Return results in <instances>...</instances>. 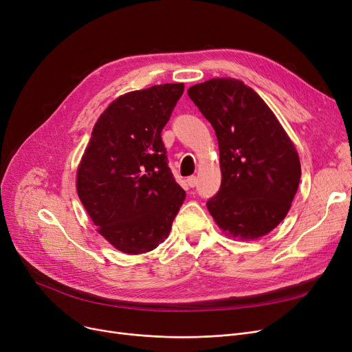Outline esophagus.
<instances>
[{
	"label": "esophagus",
	"instance_id": "34e87169",
	"mask_svg": "<svg viewBox=\"0 0 352 352\" xmlns=\"http://www.w3.org/2000/svg\"><path fill=\"white\" fill-rule=\"evenodd\" d=\"M187 182H188V186H190V187H192V188H194V187L197 186V177H195V175L188 177V178H187Z\"/></svg>",
	"mask_w": 352,
	"mask_h": 352
}]
</instances>
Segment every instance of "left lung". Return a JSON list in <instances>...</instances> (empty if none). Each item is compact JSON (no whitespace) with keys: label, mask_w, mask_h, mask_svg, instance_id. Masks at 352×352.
Listing matches in <instances>:
<instances>
[{"label":"left lung","mask_w":352,"mask_h":352,"mask_svg":"<svg viewBox=\"0 0 352 352\" xmlns=\"http://www.w3.org/2000/svg\"><path fill=\"white\" fill-rule=\"evenodd\" d=\"M188 96L212 125L219 148L221 188L207 202L226 235L252 241L287 217L297 194L301 164L278 118L243 81L211 78Z\"/></svg>","instance_id":"left-lung-1"}]
</instances>
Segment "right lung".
I'll list each match as a JSON object with an SVG mask.
<instances>
[{"label": "right lung", "instance_id": "obj_1", "mask_svg": "<svg viewBox=\"0 0 352 352\" xmlns=\"http://www.w3.org/2000/svg\"><path fill=\"white\" fill-rule=\"evenodd\" d=\"M184 84L120 96L98 117L77 170V192L98 234L124 254L153 251L170 235L186 191L175 182L161 131Z\"/></svg>", "mask_w": 352, "mask_h": 352}]
</instances>
